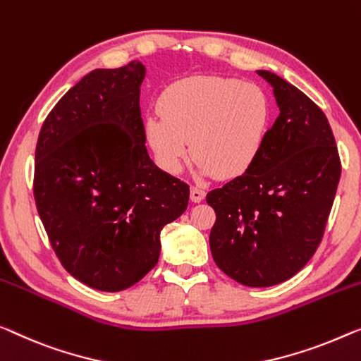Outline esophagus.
<instances>
[{
  "mask_svg": "<svg viewBox=\"0 0 361 361\" xmlns=\"http://www.w3.org/2000/svg\"><path fill=\"white\" fill-rule=\"evenodd\" d=\"M206 197V191L201 186H191V201L192 202H201Z\"/></svg>",
  "mask_w": 361,
  "mask_h": 361,
  "instance_id": "esophagus-1",
  "label": "esophagus"
}]
</instances>
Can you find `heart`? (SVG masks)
I'll return each mask as SVG.
<instances>
[{"label":"heart","mask_w":361,"mask_h":361,"mask_svg":"<svg viewBox=\"0 0 361 361\" xmlns=\"http://www.w3.org/2000/svg\"><path fill=\"white\" fill-rule=\"evenodd\" d=\"M160 116L146 121L155 159L170 173L190 152L201 175L235 178L259 157L271 125V102L259 85L233 78L176 80L160 97Z\"/></svg>","instance_id":"b5f03b06"}]
</instances>
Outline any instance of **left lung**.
I'll list each match as a JSON object with an SVG mask.
<instances>
[{"label": "left lung", "instance_id": "1", "mask_svg": "<svg viewBox=\"0 0 361 361\" xmlns=\"http://www.w3.org/2000/svg\"><path fill=\"white\" fill-rule=\"evenodd\" d=\"M281 109L259 157L246 173L207 192L215 211L209 236L220 271L248 287L288 281L324 235L341 157L322 110L277 74L257 71Z\"/></svg>", "mask_w": 361, "mask_h": 361}]
</instances>
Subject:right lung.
I'll list each match as a JSON object with an SVG mask.
<instances>
[{
	"instance_id": "add662e5",
	"label": "right lung",
	"mask_w": 361,
	"mask_h": 361,
	"mask_svg": "<svg viewBox=\"0 0 361 361\" xmlns=\"http://www.w3.org/2000/svg\"><path fill=\"white\" fill-rule=\"evenodd\" d=\"M146 69H95L43 121L35 147L37 211L63 267L104 292L141 281L160 230L186 211L190 186L146 149L139 94Z\"/></svg>"
}]
</instances>
